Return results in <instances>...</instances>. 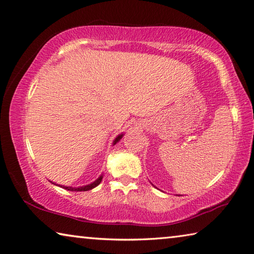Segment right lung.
Here are the masks:
<instances>
[{
    "label": "right lung",
    "instance_id": "1",
    "mask_svg": "<svg viewBox=\"0 0 254 254\" xmlns=\"http://www.w3.org/2000/svg\"><path fill=\"white\" fill-rule=\"evenodd\" d=\"M124 135L123 133H121V134H119V135L114 138V141H113V145H116V144L121 140L122 138V136ZM102 178H103V175H100L99 176L96 181L94 182H92L91 184H88V185H84V186H79V187H70V186H62V185H58V184H55V183H53L54 185H57V186H59V187H62V188H64V190H70V191H87V190H92V188H94V187H97L99 184L101 183V181H102Z\"/></svg>",
    "mask_w": 254,
    "mask_h": 254
}]
</instances>
